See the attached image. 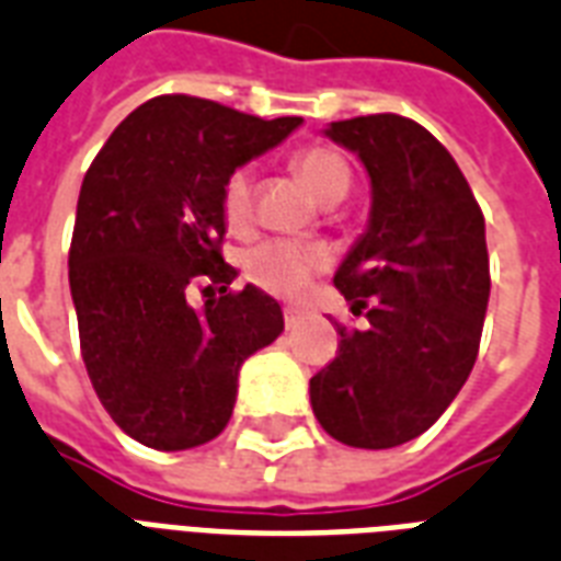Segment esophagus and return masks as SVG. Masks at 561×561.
Here are the masks:
<instances>
[{"label":"esophagus","mask_w":561,"mask_h":561,"mask_svg":"<svg viewBox=\"0 0 561 561\" xmlns=\"http://www.w3.org/2000/svg\"><path fill=\"white\" fill-rule=\"evenodd\" d=\"M282 314H285V327L288 329H297L302 323V311L299 309H285Z\"/></svg>","instance_id":"obj_1"}]
</instances>
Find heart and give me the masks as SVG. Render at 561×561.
Returning <instances> with one entry per match:
<instances>
[{"instance_id":"heart-1","label":"heart","mask_w":561,"mask_h":561,"mask_svg":"<svg viewBox=\"0 0 561 561\" xmlns=\"http://www.w3.org/2000/svg\"><path fill=\"white\" fill-rule=\"evenodd\" d=\"M294 167L323 205L341 203L350 194L353 173H350L347 158L335 149H302L294 156ZM252 214H255V170L250 164L234 167L220 187V217L229 232H243L250 229ZM323 262L327 259L318 247L271 238V241L252 243L250 250L243 252L241 273L250 285L267 290L273 297H294L309 285Z\"/></svg>"}]
</instances>
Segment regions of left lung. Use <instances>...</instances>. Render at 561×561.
Returning <instances> with one entry per match:
<instances>
[{"label": "left lung", "mask_w": 561, "mask_h": 561, "mask_svg": "<svg viewBox=\"0 0 561 561\" xmlns=\"http://www.w3.org/2000/svg\"><path fill=\"white\" fill-rule=\"evenodd\" d=\"M327 135L365 161L370 226L335 273L365 329L337 323L311 376V409L335 442L385 450L426 433L480 353L491 273L485 217L459 164L400 114L337 119Z\"/></svg>", "instance_id": "obj_1"}]
</instances>
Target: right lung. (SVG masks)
<instances>
[{
	"instance_id": "right-lung-1",
	"label": "right lung",
	"mask_w": 561,
	"mask_h": 561,
	"mask_svg": "<svg viewBox=\"0 0 561 561\" xmlns=\"http://www.w3.org/2000/svg\"><path fill=\"white\" fill-rule=\"evenodd\" d=\"M299 117L164 93L119 123L84 173L70 243L81 358L119 430L152 450L224 433L243 358L279 337V302L232 290L220 187ZM208 296L203 310L186 299Z\"/></svg>"
}]
</instances>
